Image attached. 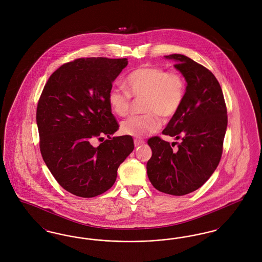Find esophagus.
Listing matches in <instances>:
<instances>
[{"instance_id":"1","label":"esophagus","mask_w":262,"mask_h":262,"mask_svg":"<svg viewBox=\"0 0 262 262\" xmlns=\"http://www.w3.org/2000/svg\"><path fill=\"white\" fill-rule=\"evenodd\" d=\"M135 145L136 146H139V145H142L143 143H144V140H142V139H138V138H135Z\"/></svg>"}]
</instances>
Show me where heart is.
I'll use <instances>...</instances> for the list:
<instances>
[{
    "label": "heart",
    "instance_id": "heart-1",
    "mask_svg": "<svg viewBox=\"0 0 262 262\" xmlns=\"http://www.w3.org/2000/svg\"><path fill=\"white\" fill-rule=\"evenodd\" d=\"M126 91L112 88L108 102L114 114L127 115L132 97L141 98L142 115L124 121L121 129L125 135L143 137L156 132L161 120H171L181 109L187 91L185 76L179 71H167L155 64H145L133 71L125 80Z\"/></svg>",
    "mask_w": 262,
    "mask_h": 262
}]
</instances>
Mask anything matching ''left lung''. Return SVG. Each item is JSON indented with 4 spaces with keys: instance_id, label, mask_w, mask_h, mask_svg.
Returning <instances> with one entry per match:
<instances>
[{
    "instance_id": "1",
    "label": "left lung",
    "mask_w": 262,
    "mask_h": 262,
    "mask_svg": "<svg viewBox=\"0 0 262 262\" xmlns=\"http://www.w3.org/2000/svg\"><path fill=\"white\" fill-rule=\"evenodd\" d=\"M166 58L174 60L187 85L181 109L162 134L182 140L170 145L160 137L149 138L152 156L146 169L156 189L180 196L200 188L216 170L223 152L228 116L222 88L208 69L181 54Z\"/></svg>"
}]
</instances>
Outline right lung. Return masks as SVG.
Segmentation results:
<instances>
[{"label": "right lung", "mask_w": 262, "mask_h": 262, "mask_svg": "<svg viewBox=\"0 0 262 262\" xmlns=\"http://www.w3.org/2000/svg\"><path fill=\"white\" fill-rule=\"evenodd\" d=\"M127 60L79 58L51 75L36 110L39 147L51 173L67 191L94 198L107 191L121 163L134 150L130 136L119 129L108 93ZM108 137L97 148L94 139Z\"/></svg>", "instance_id": "1"}]
</instances>
